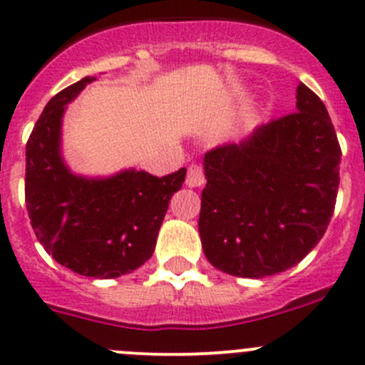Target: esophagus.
<instances>
[{"label":"esophagus","instance_id":"1","mask_svg":"<svg viewBox=\"0 0 365 365\" xmlns=\"http://www.w3.org/2000/svg\"><path fill=\"white\" fill-rule=\"evenodd\" d=\"M185 183L189 187H203L206 183V178H205V171L203 168H201L200 164H196V162H192V164L187 168V180Z\"/></svg>","mask_w":365,"mask_h":365}]
</instances>
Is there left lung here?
Masks as SVG:
<instances>
[{
    "label": "left lung",
    "instance_id": "1",
    "mask_svg": "<svg viewBox=\"0 0 365 365\" xmlns=\"http://www.w3.org/2000/svg\"><path fill=\"white\" fill-rule=\"evenodd\" d=\"M297 109L240 145L205 155L201 244L210 263L235 277L261 279L295 267L332 219L341 164L336 128L304 83Z\"/></svg>",
    "mask_w": 365,
    "mask_h": 365
}]
</instances>
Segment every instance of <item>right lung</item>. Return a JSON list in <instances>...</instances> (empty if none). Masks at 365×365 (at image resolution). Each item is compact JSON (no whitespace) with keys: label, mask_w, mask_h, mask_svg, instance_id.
Segmentation results:
<instances>
[{"label":"right lung","mask_w":365,"mask_h":365,"mask_svg":"<svg viewBox=\"0 0 365 365\" xmlns=\"http://www.w3.org/2000/svg\"><path fill=\"white\" fill-rule=\"evenodd\" d=\"M93 79L70 84L43 108L26 143L24 196L47 254L79 275L113 279L152 257L169 200L187 171L162 178L134 169L106 180L73 176L60 155L61 116Z\"/></svg>","instance_id":"right-lung-1"}]
</instances>
